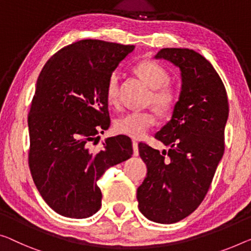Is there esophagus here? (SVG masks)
I'll use <instances>...</instances> for the list:
<instances>
[{"label":"esophagus","mask_w":251,"mask_h":251,"mask_svg":"<svg viewBox=\"0 0 251 251\" xmlns=\"http://www.w3.org/2000/svg\"><path fill=\"white\" fill-rule=\"evenodd\" d=\"M133 150H134V155H138V143L136 141H133Z\"/></svg>","instance_id":"1"}]
</instances>
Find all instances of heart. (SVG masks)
Listing matches in <instances>:
<instances>
[{"label":"heart","instance_id":"obj_1","mask_svg":"<svg viewBox=\"0 0 251 251\" xmlns=\"http://www.w3.org/2000/svg\"><path fill=\"white\" fill-rule=\"evenodd\" d=\"M135 72L148 85L152 88L149 96V103H153L161 113H168L178 101V91L169 83L168 71L158 62L144 59L135 65ZM107 102L111 106L119 103V74L114 71L109 74L104 89ZM158 115L153 109L130 111L119 117L115 123V128L123 135L141 138L156 124Z\"/></svg>","mask_w":251,"mask_h":251}]
</instances>
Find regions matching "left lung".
<instances>
[{
    "label": "left lung",
    "mask_w": 251,
    "mask_h": 251,
    "mask_svg": "<svg viewBox=\"0 0 251 251\" xmlns=\"http://www.w3.org/2000/svg\"><path fill=\"white\" fill-rule=\"evenodd\" d=\"M155 58L179 66L181 92L171 121L154 136L169 150L138 144L148 175L136 198L145 218L170 224L192 214L206 196L224 153L229 103L218 72L195 50L162 48Z\"/></svg>",
    "instance_id": "left-lung-1"
}]
</instances>
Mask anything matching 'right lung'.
Returning <instances> with one entry per match:
<instances>
[{"label": "right lung", "mask_w": 251, "mask_h": 251, "mask_svg": "<svg viewBox=\"0 0 251 251\" xmlns=\"http://www.w3.org/2000/svg\"><path fill=\"white\" fill-rule=\"evenodd\" d=\"M133 50L80 40L51 56L37 80L28 115L30 173L44 201L66 218L95 214L102 198L97 181L133 154L125 135L107 138L100 151L91 149L110 126L107 78Z\"/></svg>", "instance_id": "add662e5"}]
</instances>
